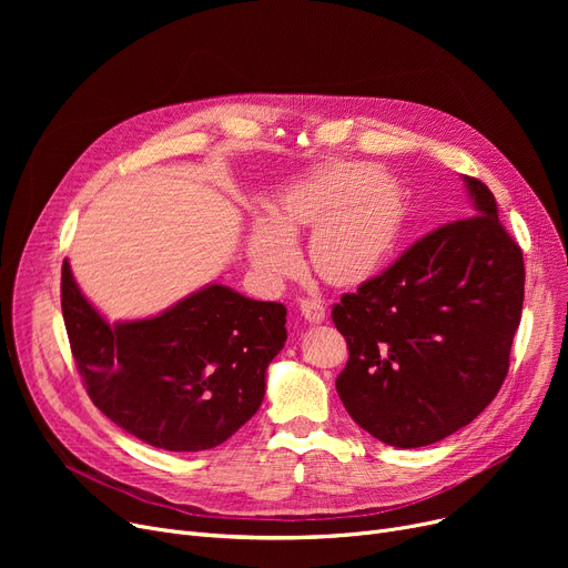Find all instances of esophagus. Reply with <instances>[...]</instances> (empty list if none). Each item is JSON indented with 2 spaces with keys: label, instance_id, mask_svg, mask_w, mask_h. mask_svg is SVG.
I'll return each instance as SVG.
<instances>
[{
  "label": "esophagus",
  "instance_id": "34e87169",
  "mask_svg": "<svg viewBox=\"0 0 568 568\" xmlns=\"http://www.w3.org/2000/svg\"><path fill=\"white\" fill-rule=\"evenodd\" d=\"M300 308H302V315L308 322H322L324 320V306L317 300H313V296H302Z\"/></svg>",
  "mask_w": 568,
  "mask_h": 568
}]
</instances>
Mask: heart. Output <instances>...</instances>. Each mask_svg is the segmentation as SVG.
Masks as SVG:
<instances>
[{
  "label": "heart",
  "instance_id": "heart-1",
  "mask_svg": "<svg viewBox=\"0 0 568 568\" xmlns=\"http://www.w3.org/2000/svg\"><path fill=\"white\" fill-rule=\"evenodd\" d=\"M403 221L405 206L389 176L366 163L341 165L294 184L274 221L253 225L248 251L264 272L285 276L300 262L290 236L315 227L311 260L317 274L336 285H356L389 257Z\"/></svg>",
  "mask_w": 568,
  "mask_h": 568
}]
</instances>
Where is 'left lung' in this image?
<instances>
[{"label":"left lung","mask_w":568,"mask_h":568,"mask_svg":"<svg viewBox=\"0 0 568 568\" xmlns=\"http://www.w3.org/2000/svg\"><path fill=\"white\" fill-rule=\"evenodd\" d=\"M474 209L414 242L334 304L349 359L336 377L352 419L384 444L416 449L479 416L509 373L525 262L497 200L465 176Z\"/></svg>","instance_id":"8db88e82"}]
</instances>
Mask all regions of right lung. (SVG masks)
<instances>
[{"instance_id":"right-lung-1","label":"right lung","mask_w":568,"mask_h":568,"mask_svg":"<svg viewBox=\"0 0 568 568\" xmlns=\"http://www.w3.org/2000/svg\"><path fill=\"white\" fill-rule=\"evenodd\" d=\"M62 313L92 403L119 428L165 452L214 449L264 398L285 306L209 285L170 311L110 326L62 264Z\"/></svg>"}]
</instances>
